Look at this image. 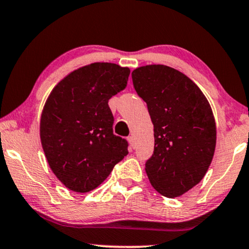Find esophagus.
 <instances>
[{"label":"esophagus","instance_id":"34e87169","mask_svg":"<svg viewBox=\"0 0 249 249\" xmlns=\"http://www.w3.org/2000/svg\"><path fill=\"white\" fill-rule=\"evenodd\" d=\"M128 142L129 144H131L132 148H135V140H134V136H128Z\"/></svg>","mask_w":249,"mask_h":249}]
</instances>
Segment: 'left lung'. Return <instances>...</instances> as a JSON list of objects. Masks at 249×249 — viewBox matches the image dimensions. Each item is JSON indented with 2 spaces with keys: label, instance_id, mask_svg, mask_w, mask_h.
I'll list each match as a JSON object with an SVG mask.
<instances>
[{
  "label": "left lung",
  "instance_id": "left-lung-1",
  "mask_svg": "<svg viewBox=\"0 0 249 249\" xmlns=\"http://www.w3.org/2000/svg\"><path fill=\"white\" fill-rule=\"evenodd\" d=\"M132 80L155 131L146 175L158 193L177 197L197 185L211 164L216 142L211 106L188 76L169 66H141Z\"/></svg>",
  "mask_w": 249,
  "mask_h": 249
}]
</instances>
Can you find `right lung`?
I'll return each mask as SVG.
<instances>
[{"instance_id":"1","label":"right lung","mask_w":249,"mask_h":249,"mask_svg":"<svg viewBox=\"0 0 249 249\" xmlns=\"http://www.w3.org/2000/svg\"><path fill=\"white\" fill-rule=\"evenodd\" d=\"M128 75V68L92 63L70 73L47 98L41 145L52 171L69 190H94L127 156V141L113 133L108 100L125 89Z\"/></svg>"}]
</instances>
